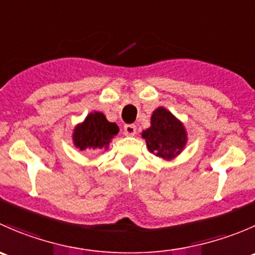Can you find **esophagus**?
<instances>
[{"instance_id": "obj_1", "label": "esophagus", "mask_w": 255, "mask_h": 255, "mask_svg": "<svg viewBox=\"0 0 255 255\" xmlns=\"http://www.w3.org/2000/svg\"><path fill=\"white\" fill-rule=\"evenodd\" d=\"M135 132H137V127L134 125H127L123 128V134L126 137H133L135 134Z\"/></svg>"}]
</instances>
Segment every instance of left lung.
<instances>
[{
	"mask_svg": "<svg viewBox=\"0 0 255 255\" xmlns=\"http://www.w3.org/2000/svg\"><path fill=\"white\" fill-rule=\"evenodd\" d=\"M150 153L164 160L176 158L187 143L184 123L165 107H158L150 118V127L142 132Z\"/></svg>",
	"mask_w": 255,
	"mask_h": 255,
	"instance_id": "1",
	"label": "left lung"
}]
</instances>
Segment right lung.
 Returning <instances> with one entry per match:
<instances>
[{
  "label": "right lung",
  "mask_w": 255,
  "mask_h": 255,
  "mask_svg": "<svg viewBox=\"0 0 255 255\" xmlns=\"http://www.w3.org/2000/svg\"><path fill=\"white\" fill-rule=\"evenodd\" d=\"M118 132L120 128L116 123L109 122L102 112L94 111L74 128L73 142L80 150H107Z\"/></svg>",
  "instance_id": "add662e5"
}]
</instances>
